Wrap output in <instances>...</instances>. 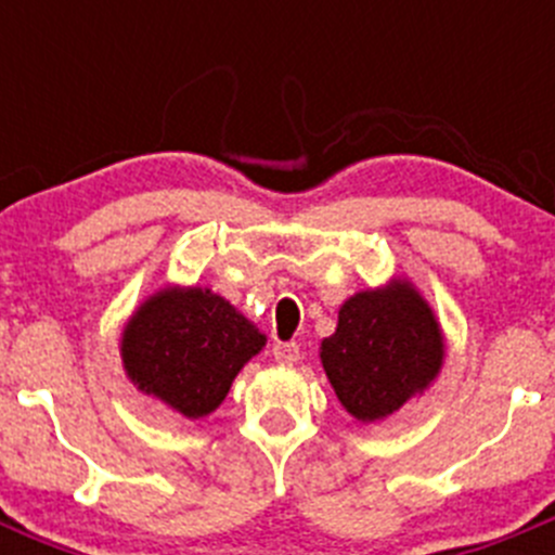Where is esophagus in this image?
<instances>
[{
  "mask_svg": "<svg viewBox=\"0 0 555 555\" xmlns=\"http://www.w3.org/2000/svg\"><path fill=\"white\" fill-rule=\"evenodd\" d=\"M273 360L282 362V365H293L300 360V346L298 344H273Z\"/></svg>",
  "mask_w": 555,
  "mask_h": 555,
  "instance_id": "esophagus-1",
  "label": "esophagus"
}]
</instances>
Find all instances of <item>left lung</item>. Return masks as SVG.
<instances>
[{
	"label": "left lung",
	"instance_id": "obj_1",
	"mask_svg": "<svg viewBox=\"0 0 555 555\" xmlns=\"http://www.w3.org/2000/svg\"><path fill=\"white\" fill-rule=\"evenodd\" d=\"M319 357L340 405L360 422H378L435 382L443 333L411 282H391L340 306Z\"/></svg>",
	"mask_w": 555,
	"mask_h": 555
}]
</instances>
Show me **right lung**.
<instances>
[{"mask_svg":"<svg viewBox=\"0 0 555 555\" xmlns=\"http://www.w3.org/2000/svg\"><path fill=\"white\" fill-rule=\"evenodd\" d=\"M266 335L211 289H160L122 330V367L188 418L209 416Z\"/></svg>","mask_w":555,"mask_h":555,"instance_id":"right-lung-1","label":"right lung"}]
</instances>
